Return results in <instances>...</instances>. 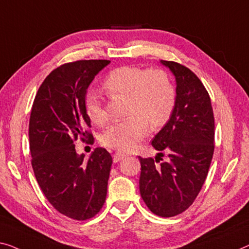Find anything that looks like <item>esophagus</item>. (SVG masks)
Wrapping results in <instances>:
<instances>
[{
  "label": "esophagus",
  "instance_id": "1",
  "mask_svg": "<svg viewBox=\"0 0 249 249\" xmlns=\"http://www.w3.org/2000/svg\"><path fill=\"white\" fill-rule=\"evenodd\" d=\"M124 158H126V154L122 153V152H116V153H114L113 155L114 162H120L121 160H123Z\"/></svg>",
  "mask_w": 249,
  "mask_h": 249
}]
</instances>
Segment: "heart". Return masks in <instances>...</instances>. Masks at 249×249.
Instances as JSON below:
<instances>
[{"label": "heart", "instance_id": "heart-1", "mask_svg": "<svg viewBox=\"0 0 249 249\" xmlns=\"http://www.w3.org/2000/svg\"><path fill=\"white\" fill-rule=\"evenodd\" d=\"M104 89L110 97L126 96L127 118L116 122L102 135L104 145L129 152L152 128L166 123L176 104V90L168 73L161 69H143L123 66L110 71L104 80ZM85 107L90 121L104 125L108 121L102 95L97 90L87 92Z\"/></svg>", "mask_w": 249, "mask_h": 249}]
</instances>
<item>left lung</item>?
I'll return each instance as SVG.
<instances>
[{"label": "left lung", "instance_id": "left-lung-1", "mask_svg": "<svg viewBox=\"0 0 249 249\" xmlns=\"http://www.w3.org/2000/svg\"><path fill=\"white\" fill-rule=\"evenodd\" d=\"M160 62L176 78V104L152 145L168 152L169 160L157 164L158 157H139L140 192L152 213L173 217L192 205L205 183L213 155L214 118L209 94L199 78L178 62Z\"/></svg>", "mask_w": 249, "mask_h": 249}]
</instances>
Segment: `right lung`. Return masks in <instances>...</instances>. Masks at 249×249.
I'll return each instance as SVG.
<instances>
[{
  "mask_svg": "<svg viewBox=\"0 0 249 249\" xmlns=\"http://www.w3.org/2000/svg\"><path fill=\"white\" fill-rule=\"evenodd\" d=\"M109 60H79L49 73L36 92L29 122L30 151L36 181L55 210L76 220L94 217L105 202L112 157L97 147L88 160L73 141L92 135L85 98ZM94 140V139H92Z\"/></svg>",
  "mask_w": 249,
  "mask_h": 249,
  "instance_id": "add662e5",
  "label": "right lung"
}]
</instances>
